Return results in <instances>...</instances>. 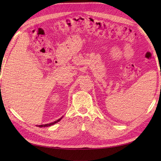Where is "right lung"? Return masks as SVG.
<instances>
[{
	"mask_svg": "<svg viewBox=\"0 0 161 161\" xmlns=\"http://www.w3.org/2000/svg\"><path fill=\"white\" fill-rule=\"evenodd\" d=\"M61 119H62V118H60L59 119H58V120H56V121H53V122H52V123L47 124H43V125H37V126H38V127H40V128H42V127H48V126H51V125H53V124H56L57 122H58V121H60Z\"/></svg>",
	"mask_w": 161,
	"mask_h": 161,
	"instance_id": "add662e5",
	"label": "right lung"
}]
</instances>
